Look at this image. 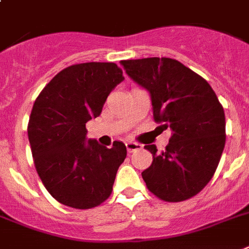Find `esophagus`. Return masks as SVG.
<instances>
[{
	"instance_id": "34e87169",
	"label": "esophagus",
	"mask_w": 249,
	"mask_h": 249,
	"mask_svg": "<svg viewBox=\"0 0 249 249\" xmlns=\"http://www.w3.org/2000/svg\"><path fill=\"white\" fill-rule=\"evenodd\" d=\"M125 145H126V149H128L129 153L134 152V151H137V149H139L141 147H142L139 143H135V142H126L125 143Z\"/></svg>"
}]
</instances>
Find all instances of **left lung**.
<instances>
[{
  "instance_id": "obj_1",
  "label": "left lung",
  "mask_w": 249,
  "mask_h": 249,
  "mask_svg": "<svg viewBox=\"0 0 249 249\" xmlns=\"http://www.w3.org/2000/svg\"><path fill=\"white\" fill-rule=\"evenodd\" d=\"M125 71L151 94L153 119L171 129L166 149L144 148L153 161L142 173L145 185L166 202H181L209 184L225 147V114L205 79L167 57L121 61Z\"/></svg>"
}]
</instances>
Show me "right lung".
Returning <instances> with one entry per match:
<instances>
[{
  "mask_svg": "<svg viewBox=\"0 0 249 249\" xmlns=\"http://www.w3.org/2000/svg\"><path fill=\"white\" fill-rule=\"evenodd\" d=\"M124 80L114 62H84L64 69L34 102L28 137L36 170L48 193L78 210L101 205L112 192L126 147L87 143L86 124L100 116L107 96Z\"/></svg>",
  "mask_w": 249,
  "mask_h": 249,
  "instance_id": "right-lung-1",
  "label": "right lung"
}]
</instances>
